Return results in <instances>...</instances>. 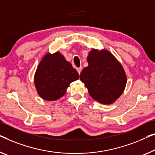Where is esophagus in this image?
Returning a JSON list of instances; mask_svg holds the SVG:
<instances>
[{
    "label": "esophagus",
    "mask_w": 155,
    "mask_h": 155,
    "mask_svg": "<svg viewBox=\"0 0 155 155\" xmlns=\"http://www.w3.org/2000/svg\"><path fill=\"white\" fill-rule=\"evenodd\" d=\"M77 71H78V74H80L81 71V70H82V68H81V67H80V68H78L77 69Z\"/></svg>",
    "instance_id": "34e87169"
}]
</instances>
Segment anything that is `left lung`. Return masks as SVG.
<instances>
[{"mask_svg":"<svg viewBox=\"0 0 155 155\" xmlns=\"http://www.w3.org/2000/svg\"><path fill=\"white\" fill-rule=\"evenodd\" d=\"M80 79L92 99L103 104L114 103L124 92L127 76L123 67L107 49H92Z\"/></svg>","mask_w":155,"mask_h":155,"instance_id":"8db88e82","label":"left lung"}]
</instances>
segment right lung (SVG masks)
Returning <instances> with one entry per match:
<instances>
[{"label": "right lung", "instance_id": "add662e5", "mask_svg": "<svg viewBox=\"0 0 155 155\" xmlns=\"http://www.w3.org/2000/svg\"><path fill=\"white\" fill-rule=\"evenodd\" d=\"M79 78L78 72L61 53H47L39 63L34 76L38 94L46 101H55L66 93L71 82Z\"/></svg>", "mask_w": 155, "mask_h": 155}]
</instances>
